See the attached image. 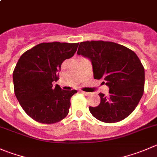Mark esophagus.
I'll return each mask as SVG.
<instances>
[{"label": "esophagus", "mask_w": 157, "mask_h": 157, "mask_svg": "<svg viewBox=\"0 0 157 157\" xmlns=\"http://www.w3.org/2000/svg\"><path fill=\"white\" fill-rule=\"evenodd\" d=\"M80 93H82L83 94H85V95H88V94H89V93L85 92V91H83V90H80Z\"/></svg>", "instance_id": "esophagus-1"}]
</instances>
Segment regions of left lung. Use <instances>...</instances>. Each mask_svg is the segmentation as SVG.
<instances>
[{
	"label": "left lung",
	"instance_id": "1",
	"mask_svg": "<svg viewBox=\"0 0 157 157\" xmlns=\"http://www.w3.org/2000/svg\"><path fill=\"white\" fill-rule=\"evenodd\" d=\"M77 54L91 60L94 79L103 78L109 96L100 93V103L89 106L90 113L104 123L127 118L139 103L144 91L145 72L140 60L129 48L110 41L81 42Z\"/></svg>",
	"mask_w": 157,
	"mask_h": 157
}]
</instances>
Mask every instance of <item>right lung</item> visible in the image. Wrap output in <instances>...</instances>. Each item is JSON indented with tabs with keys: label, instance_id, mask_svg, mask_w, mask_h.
<instances>
[{
	"label": "right lung",
	"instance_id": "add662e5",
	"mask_svg": "<svg viewBox=\"0 0 157 157\" xmlns=\"http://www.w3.org/2000/svg\"><path fill=\"white\" fill-rule=\"evenodd\" d=\"M79 43H41L24 52L13 72L14 94L32 119L53 124L69 113L71 98L77 92L63 90L53 82L59 80L61 64L74 56Z\"/></svg>",
	"mask_w": 157,
	"mask_h": 157
}]
</instances>
